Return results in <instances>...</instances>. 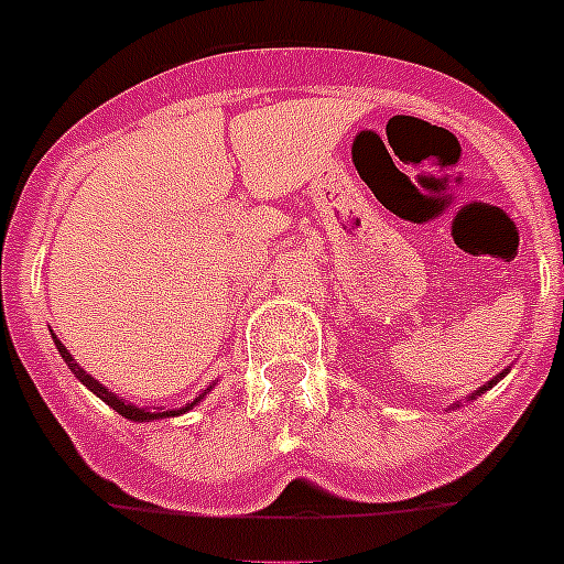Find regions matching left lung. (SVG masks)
<instances>
[{
    "label": "left lung",
    "instance_id": "1",
    "mask_svg": "<svg viewBox=\"0 0 564 564\" xmlns=\"http://www.w3.org/2000/svg\"><path fill=\"white\" fill-rule=\"evenodd\" d=\"M509 369H511V366H506V369H503V371H498V375H495V377H492V380H489V383H484V386H481V389H478V391H473V394H469V397H467V400H475V397H481V394H487V391H489V389H492V386H498V383H500V380H503V377H506V375H509ZM451 408H458V402H456V405H451Z\"/></svg>",
    "mask_w": 564,
    "mask_h": 564
}]
</instances>
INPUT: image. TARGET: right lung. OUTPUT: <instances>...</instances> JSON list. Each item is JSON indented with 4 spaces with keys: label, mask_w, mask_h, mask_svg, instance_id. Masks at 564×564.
I'll return each instance as SVG.
<instances>
[{
    "label": "right lung",
    "mask_w": 564,
    "mask_h": 564,
    "mask_svg": "<svg viewBox=\"0 0 564 564\" xmlns=\"http://www.w3.org/2000/svg\"><path fill=\"white\" fill-rule=\"evenodd\" d=\"M53 340H55V349H58V355H61V358H64V364L72 369V375H75L77 380H80V383L91 391V394L100 397V400L106 402L108 408H113V411L120 413V416H126V420H131V422H153V420H170V416H181V413L193 411V408L198 405V402H204V397L209 394L212 389H215V383H212L209 389H204L198 397H195V400H189L187 405H181V408H164V405H153V408L144 405V408H139L137 402L122 400V397H117V394H113V391H108L106 386L100 383V380H95V377L89 375V371H83L80 364H77V360L69 355V349H66V346L61 344L58 338H55V333H53Z\"/></svg>",
    "instance_id": "1"
}]
</instances>
